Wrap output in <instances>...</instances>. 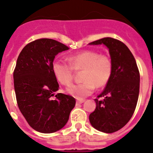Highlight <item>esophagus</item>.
<instances>
[{
  "mask_svg": "<svg viewBox=\"0 0 153 153\" xmlns=\"http://www.w3.org/2000/svg\"><path fill=\"white\" fill-rule=\"evenodd\" d=\"M84 102L83 100H76V105H79V104H82Z\"/></svg>",
  "mask_w": 153,
  "mask_h": 153,
  "instance_id": "1",
  "label": "esophagus"
}]
</instances>
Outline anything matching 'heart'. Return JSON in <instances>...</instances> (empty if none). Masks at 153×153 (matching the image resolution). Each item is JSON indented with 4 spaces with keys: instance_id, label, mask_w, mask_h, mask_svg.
Instances as JSON below:
<instances>
[{
    "instance_id": "obj_1",
    "label": "heart",
    "mask_w": 153,
    "mask_h": 153,
    "mask_svg": "<svg viewBox=\"0 0 153 153\" xmlns=\"http://www.w3.org/2000/svg\"><path fill=\"white\" fill-rule=\"evenodd\" d=\"M69 63L55 60L52 64L53 75L63 85H68L73 79L74 70H83V83L67 86V94L77 100L91 95L96 86H106L111 77L113 64L110 58L93 51H85L69 57Z\"/></svg>"
}]
</instances>
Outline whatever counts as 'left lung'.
Masks as SVG:
<instances>
[{
	"label": "left lung",
	"instance_id": "left-lung-1",
	"mask_svg": "<svg viewBox=\"0 0 153 153\" xmlns=\"http://www.w3.org/2000/svg\"><path fill=\"white\" fill-rule=\"evenodd\" d=\"M104 44L109 49L113 64L111 77L98 98L89 120L96 129L112 133L122 129L134 113L140 93V76L134 56L123 42L104 37L90 43Z\"/></svg>",
	"mask_w": 153,
	"mask_h": 153
}]
</instances>
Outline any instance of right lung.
Here are the masks:
<instances>
[{"label":"right lung","mask_w":153,"mask_h":153,"mask_svg":"<svg viewBox=\"0 0 153 153\" xmlns=\"http://www.w3.org/2000/svg\"><path fill=\"white\" fill-rule=\"evenodd\" d=\"M69 50L53 39H38L27 44L17 58L13 84L17 106L33 129L52 133L67 123L75 106V99L57 93L59 84L52 70L55 56Z\"/></svg>","instance_id":"right-lung-1"}]
</instances>
